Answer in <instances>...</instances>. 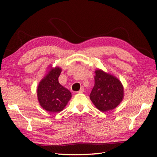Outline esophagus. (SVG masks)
I'll list each match as a JSON object with an SVG mask.
<instances>
[{
  "label": "esophagus",
  "instance_id": "esophagus-1",
  "mask_svg": "<svg viewBox=\"0 0 157 157\" xmlns=\"http://www.w3.org/2000/svg\"><path fill=\"white\" fill-rule=\"evenodd\" d=\"M82 86H80V87H79V86H77V85H75V86H73V90H78V88L79 89V90H81L82 89Z\"/></svg>",
  "mask_w": 157,
  "mask_h": 157
}]
</instances>
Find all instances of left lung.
Masks as SVG:
<instances>
[{
	"mask_svg": "<svg viewBox=\"0 0 157 157\" xmlns=\"http://www.w3.org/2000/svg\"><path fill=\"white\" fill-rule=\"evenodd\" d=\"M62 69L51 65L47 73L39 82L37 96L40 105L50 113H59L65 109L71 98V93L59 82Z\"/></svg>",
	"mask_w": 157,
	"mask_h": 157,
	"instance_id": "8db88e82",
	"label": "left lung"
}]
</instances>
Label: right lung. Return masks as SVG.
<instances>
[{"label": "right lung", "mask_w": 157, "mask_h": 157, "mask_svg": "<svg viewBox=\"0 0 157 157\" xmlns=\"http://www.w3.org/2000/svg\"><path fill=\"white\" fill-rule=\"evenodd\" d=\"M94 82L90 98L100 111H111L123 101L124 96L123 85L115 76L97 69L95 71Z\"/></svg>", "instance_id": "right-lung-1"}]
</instances>
